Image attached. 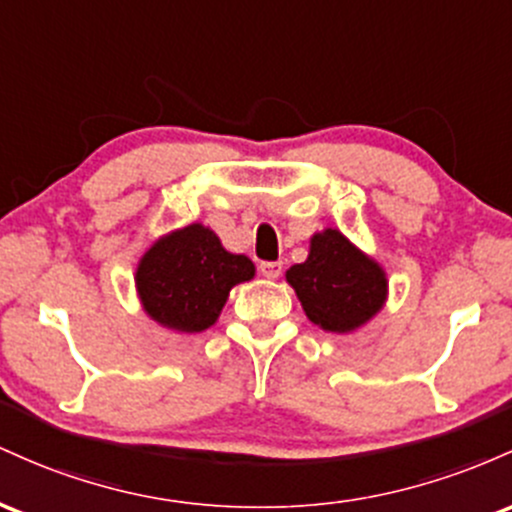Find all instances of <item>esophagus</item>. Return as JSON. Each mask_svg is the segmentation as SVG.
<instances>
[{"label": "esophagus", "mask_w": 512, "mask_h": 512, "mask_svg": "<svg viewBox=\"0 0 512 512\" xmlns=\"http://www.w3.org/2000/svg\"><path fill=\"white\" fill-rule=\"evenodd\" d=\"M258 271H261L263 278L275 280V278H280V275H283V263H280V261H263L261 266H258Z\"/></svg>", "instance_id": "obj_1"}]
</instances>
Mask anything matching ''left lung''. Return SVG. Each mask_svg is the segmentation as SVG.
<instances>
[{
  "mask_svg": "<svg viewBox=\"0 0 512 512\" xmlns=\"http://www.w3.org/2000/svg\"><path fill=\"white\" fill-rule=\"evenodd\" d=\"M304 314L324 331L346 333L382 309L387 278L338 229L314 234L309 258L287 271Z\"/></svg>",
  "mask_w": 512,
  "mask_h": 512,
  "instance_id": "8db88e82",
  "label": "left lung"
}]
</instances>
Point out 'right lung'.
Wrapping results in <instances>:
<instances>
[{
  "mask_svg": "<svg viewBox=\"0 0 512 512\" xmlns=\"http://www.w3.org/2000/svg\"><path fill=\"white\" fill-rule=\"evenodd\" d=\"M254 278V263L225 251L203 225L159 239L137 268V292L147 314L169 329L198 333L212 326L229 290Z\"/></svg>",
  "mask_w": 512,
  "mask_h": 512,
  "instance_id": "obj_1",
  "label": "right lung"
}]
</instances>
